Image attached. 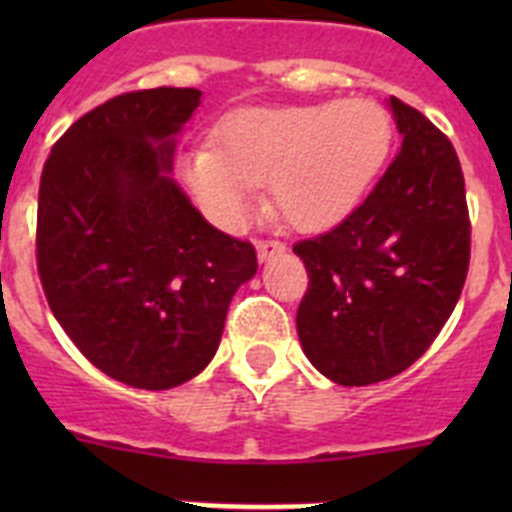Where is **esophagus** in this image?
<instances>
[{
    "label": "esophagus",
    "mask_w": 512,
    "mask_h": 512,
    "mask_svg": "<svg viewBox=\"0 0 512 512\" xmlns=\"http://www.w3.org/2000/svg\"><path fill=\"white\" fill-rule=\"evenodd\" d=\"M284 251H287V248H284V243H279V241H259V243H256V256H259L261 264H264V261H269V259H274V256H282Z\"/></svg>",
    "instance_id": "1"
}]
</instances>
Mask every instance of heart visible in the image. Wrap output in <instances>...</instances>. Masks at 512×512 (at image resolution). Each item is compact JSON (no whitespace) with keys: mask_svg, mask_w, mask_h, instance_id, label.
Wrapping results in <instances>:
<instances>
[{"mask_svg":"<svg viewBox=\"0 0 512 512\" xmlns=\"http://www.w3.org/2000/svg\"><path fill=\"white\" fill-rule=\"evenodd\" d=\"M392 148L390 115L369 99L248 107L225 117L217 148L184 156V179L225 228L251 215L259 184L284 223L325 233L364 202Z\"/></svg>","mask_w":512,"mask_h":512,"instance_id":"heart-1","label":"heart"}]
</instances>
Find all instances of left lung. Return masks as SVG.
Returning <instances> with one entry per match:
<instances>
[{"label":"left lung","mask_w":512,"mask_h":512,"mask_svg":"<svg viewBox=\"0 0 512 512\" xmlns=\"http://www.w3.org/2000/svg\"><path fill=\"white\" fill-rule=\"evenodd\" d=\"M402 146L374 192L338 228L302 241L310 287L297 336L330 382L364 387L405 372L459 302L469 269L464 176L451 140L387 99Z\"/></svg>","instance_id":"1"}]
</instances>
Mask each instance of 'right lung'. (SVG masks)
<instances>
[{"label": "right lung", "mask_w": 512, "mask_h": 512, "mask_svg": "<svg viewBox=\"0 0 512 512\" xmlns=\"http://www.w3.org/2000/svg\"><path fill=\"white\" fill-rule=\"evenodd\" d=\"M200 97L158 87L99 104L58 138L40 176L48 305L99 372L138 390L197 377L259 269L251 243L212 228L171 176Z\"/></svg>", "instance_id": "right-lung-1"}]
</instances>
